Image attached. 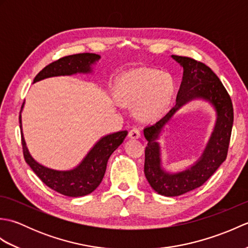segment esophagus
Segmentation results:
<instances>
[{
	"mask_svg": "<svg viewBox=\"0 0 248 248\" xmlns=\"http://www.w3.org/2000/svg\"><path fill=\"white\" fill-rule=\"evenodd\" d=\"M129 136L132 140H138L140 138V131L139 128H133L132 130L129 132Z\"/></svg>",
	"mask_w": 248,
	"mask_h": 248,
	"instance_id": "obj_1",
	"label": "esophagus"
}]
</instances>
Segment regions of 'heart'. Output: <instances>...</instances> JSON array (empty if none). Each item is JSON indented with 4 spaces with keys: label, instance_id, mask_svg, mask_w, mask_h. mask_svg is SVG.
Instances as JSON below:
<instances>
[{
    "label": "heart",
    "instance_id": "heart-1",
    "mask_svg": "<svg viewBox=\"0 0 248 248\" xmlns=\"http://www.w3.org/2000/svg\"><path fill=\"white\" fill-rule=\"evenodd\" d=\"M172 91V80L168 73L141 68L121 78L117 98L128 107L138 104L140 117L149 120L157 117L167 108Z\"/></svg>",
    "mask_w": 248,
    "mask_h": 248
}]
</instances>
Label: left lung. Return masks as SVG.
Returning <instances> with one entry per match:
<instances>
[{"label": "left lung", "instance_id": "1", "mask_svg": "<svg viewBox=\"0 0 248 248\" xmlns=\"http://www.w3.org/2000/svg\"><path fill=\"white\" fill-rule=\"evenodd\" d=\"M183 67V77L176 105L155 124L144 129L148 144L145 149L144 172L150 186L167 197L179 196L202 186L226 160L233 124V108L229 93L218 77L202 62L171 55ZM193 98H203L217 110L218 118L212 138L201 159L183 172L166 173L160 167L159 145L156 141L164 125L176 110Z\"/></svg>", "mask_w": 248, "mask_h": 248}]
</instances>
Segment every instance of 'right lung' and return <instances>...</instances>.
Instances as JSON below:
<instances>
[{"instance_id":"right-lung-1","label":"right lung","mask_w":248,"mask_h":248,"mask_svg":"<svg viewBox=\"0 0 248 248\" xmlns=\"http://www.w3.org/2000/svg\"><path fill=\"white\" fill-rule=\"evenodd\" d=\"M100 59L94 53H80L68 55L46 66L34 78V83L46 78L59 76H71L76 73L92 72V65ZM23 108V105H22ZM21 128V113L19 116ZM128 131H119L103 136L97 141L87 155L76 168L70 170H55L36 162L26 148L21 129V143L24 160L46 186L65 196L80 197L91 194L101 183L110 155L123 144Z\"/></svg>"}]
</instances>
